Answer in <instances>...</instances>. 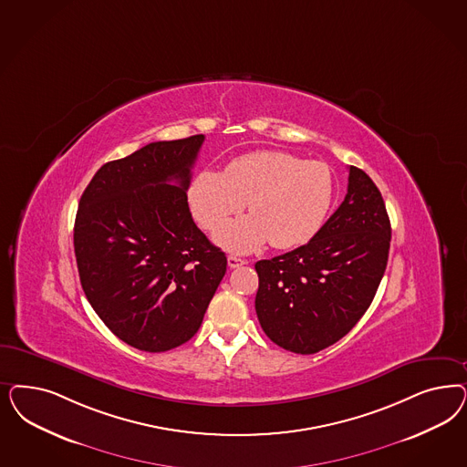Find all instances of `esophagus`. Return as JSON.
I'll list each match as a JSON object with an SVG mask.
<instances>
[{
	"label": "esophagus",
	"instance_id": "34e87169",
	"mask_svg": "<svg viewBox=\"0 0 467 467\" xmlns=\"http://www.w3.org/2000/svg\"><path fill=\"white\" fill-rule=\"evenodd\" d=\"M242 265H245V261L237 256H228V266L230 268H239Z\"/></svg>",
	"mask_w": 467,
	"mask_h": 467
}]
</instances>
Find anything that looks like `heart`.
Masks as SVG:
<instances>
[{
	"label": "heart",
	"mask_w": 467,
	"mask_h": 467,
	"mask_svg": "<svg viewBox=\"0 0 467 467\" xmlns=\"http://www.w3.org/2000/svg\"><path fill=\"white\" fill-rule=\"evenodd\" d=\"M335 194L331 170L285 150H256L235 158L223 171L202 170L189 187L197 222L213 230L245 208L251 216L220 226L214 241L232 253H253L270 241L290 249L311 241Z\"/></svg>",
	"instance_id": "obj_1"
}]
</instances>
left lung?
Segmentation results:
<instances>
[{"mask_svg": "<svg viewBox=\"0 0 467 467\" xmlns=\"http://www.w3.org/2000/svg\"><path fill=\"white\" fill-rule=\"evenodd\" d=\"M391 228L381 192L348 168L346 199L301 247L257 261L256 315L271 342L317 354L356 327L389 261Z\"/></svg>", "mask_w": 467, "mask_h": 467, "instance_id": "left-lung-1", "label": "left lung"}]
</instances>
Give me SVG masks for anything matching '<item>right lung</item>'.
Listing matches in <instances>:
<instances>
[{
	"instance_id": "add662e5",
	"label": "right lung",
	"mask_w": 467,
	"mask_h": 467,
	"mask_svg": "<svg viewBox=\"0 0 467 467\" xmlns=\"http://www.w3.org/2000/svg\"><path fill=\"white\" fill-rule=\"evenodd\" d=\"M204 136L160 140L109 161L80 197L77 268L96 315L120 340L166 352L196 335L226 256L187 202Z\"/></svg>"
}]
</instances>
